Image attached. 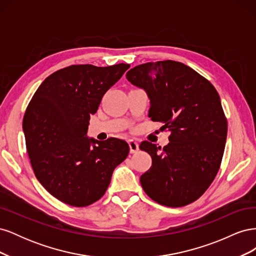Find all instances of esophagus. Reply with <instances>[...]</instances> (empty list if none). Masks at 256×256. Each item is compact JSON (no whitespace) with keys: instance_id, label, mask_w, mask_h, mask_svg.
Returning <instances> with one entry per match:
<instances>
[{"instance_id":"esophagus-1","label":"esophagus","mask_w":256,"mask_h":256,"mask_svg":"<svg viewBox=\"0 0 256 256\" xmlns=\"http://www.w3.org/2000/svg\"><path fill=\"white\" fill-rule=\"evenodd\" d=\"M128 144H129V147H130V152L131 154H134L138 150V143L136 140H129Z\"/></svg>"}]
</instances>
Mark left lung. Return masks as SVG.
Segmentation results:
<instances>
[{
	"label": "left lung",
	"instance_id": "1",
	"mask_svg": "<svg viewBox=\"0 0 256 256\" xmlns=\"http://www.w3.org/2000/svg\"><path fill=\"white\" fill-rule=\"evenodd\" d=\"M126 78L146 92L148 118L170 131L164 148L140 144L152 160L140 178L142 188L164 206L194 202L214 182L226 147L228 122L218 92L194 69L171 60L136 66Z\"/></svg>",
	"mask_w": 256,
	"mask_h": 256
}]
</instances>
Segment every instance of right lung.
Instances as JSON below:
<instances>
[{
	"instance_id": "right-lung-1",
	"label": "right lung",
	"mask_w": 256,
	"mask_h": 256,
	"mask_svg": "<svg viewBox=\"0 0 256 256\" xmlns=\"http://www.w3.org/2000/svg\"><path fill=\"white\" fill-rule=\"evenodd\" d=\"M129 67L68 66L46 78L30 99L22 125L30 164L38 182L60 202L76 207L95 203L127 158V142L97 141L86 132L106 92Z\"/></svg>"
}]
</instances>
